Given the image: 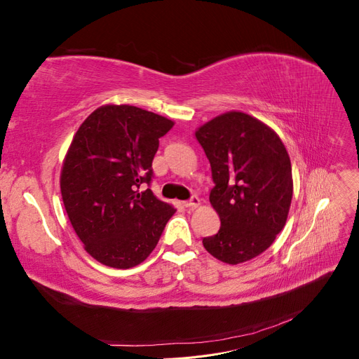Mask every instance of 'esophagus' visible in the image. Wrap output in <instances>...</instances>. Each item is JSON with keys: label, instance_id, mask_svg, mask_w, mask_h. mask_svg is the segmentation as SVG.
Instances as JSON below:
<instances>
[{"label": "esophagus", "instance_id": "obj_1", "mask_svg": "<svg viewBox=\"0 0 359 359\" xmlns=\"http://www.w3.org/2000/svg\"><path fill=\"white\" fill-rule=\"evenodd\" d=\"M199 205H201V199H199L198 196H194V198H191L190 201L184 202V206H186L187 210H194V208H198Z\"/></svg>", "mask_w": 359, "mask_h": 359}]
</instances>
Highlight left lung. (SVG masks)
Instances as JSON below:
<instances>
[{"instance_id":"1","label":"left lung","mask_w":359,"mask_h":359,"mask_svg":"<svg viewBox=\"0 0 359 359\" xmlns=\"http://www.w3.org/2000/svg\"><path fill=\"white\" fill-rule=\"evenodd\" d=\"M210 160V202L220 231L203 238L224 264L247 262L274 243L290 210L293 180L285 144L273 128L241 111L210 119L194 132Z\"/></svg>"}]
</instances>
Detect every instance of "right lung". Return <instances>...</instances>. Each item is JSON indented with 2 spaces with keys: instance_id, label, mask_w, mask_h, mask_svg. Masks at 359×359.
Masks as SVG:
<instances>
[{
  "instance_id": "1",
  "label": "right lung",
  "mask_w": 359,
  "mask_h": 359,
  "mask_svg": "<svg viewBox=\"0 0 359 359\" xmlns=\"http://www.w3.org/2000/svg\"><path fill=\"white\" fill-rule=\"evenodd\" d=\"M172 119L130 104H104L86 116L64 157L60 187L69 220L91 257L116 269L151 255L175 208L142 184L153 177L158 139Z\"/></svg>"
}]
</instances>
